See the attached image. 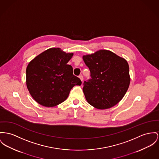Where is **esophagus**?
<instances>
[{
    "label": "esophagus",
    "instance_id": "esophagus-1",
    "mask_svg": "<svg viewBox=\"0 0 159 159\" xmlns=\"http://www.w3.org/2000/svg\"><path fill=\"white\" fill-rule=\"evenodd\" d=\"M79 78H80V79L81 80V81H83V80H84V78H83V76L82 75H80V76H79Z\"/></svg>",
    "mask_w": 159,
    "mask_h": 159
}]
</instances>
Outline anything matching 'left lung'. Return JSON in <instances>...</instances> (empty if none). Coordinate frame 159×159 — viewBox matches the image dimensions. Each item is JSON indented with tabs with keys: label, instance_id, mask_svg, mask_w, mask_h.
<instances>
[{
	"label": "left lung",
	"instance_id": "8db88e82",
	"mask_svg": "<svg viewBox=\"0 0 159 159\" xmlns=\"http://www.w3.org/2000/svg\"><path fill=\"white\" fill-rule=\"evenodd\" d=\"M91 79L84 81L83 92L88 103L98 109L110 108L125 95L130 83L127 61L108 50L83 57Z\"/></svg>",
	"mask_w": 159,
	"mask_h": 159
}]
</instances>
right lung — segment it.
Returning a JSON list of instances; mask_svg holds the SVG:
<instances>
[{"label":"right lung","instance_id":"right-lung-1","mask_svg":"<svg viewBox=\"0 0 159 159\" xmlns=\"http://www.w3.org/2000/svg\"><path fill=\"white\" fill-rule=\"evenodd\" d=\"M74 53L50 48L35 57L26 67V86L39 104L52 107L64 102L75 85L81 81L67 64Z\"/></svg>","mask_w":159,"mask_h":159}]
</instances>
